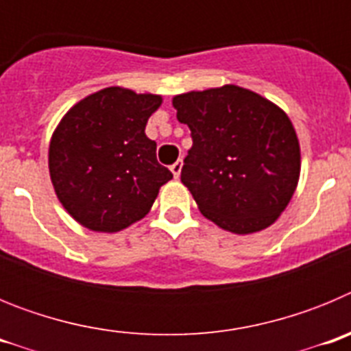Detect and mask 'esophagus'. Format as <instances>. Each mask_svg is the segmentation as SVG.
Masks as SVG:
<instances>
[{
	"instance_id": "34e87169",
	"label": "esophagus",
	"mask_w": 351,
	"mask_h": 351,
	"mask_svg": "<svg viewBox=\"0 0 351 351\" xmlns=\"http://www.w3.org/2000/svg\"><path fill=\"white\" fill-rule=\"evenodd\" d=\"M170 170H172L173 178H179V176H181V170H182V160L176 161V163H173V165L170 167Z\"/></svg>"
}]
</instances>
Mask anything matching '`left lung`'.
I'll list each match as a JSON object with an SVG mask.
<instances>
[{
  "label": "left lung",
  "instance_id": "1",
  "mask_svg": "<svg viewBox=\"0 0 351 351\" xmlns=\"http://www.w3.org/2000/svg\"><path fill=\"white\" fill-rule=\"evenodd\" d=\"M172 105L191 130L181 181L198 210L232 234L271 226L300 178L299 138L287 112L234 84L176 95Z\"/></svg>",
  "mask_w": 351,
  "mask_h": 351
}]
</instances>
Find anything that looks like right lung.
<instances>
[{"label": "right lung", "mask_w": 351, "mask_h": 351, "mask_svg": "<svg viewBox=\"0 0 351 351\" xmlns=\"http://www.w3.org/2000/svg\"><path fill=\"white\" fill-rule=\"evenodd\" d=\"M160 95L105 88L61 117L49 144L56 197L79 225L93 232L125 230L151 210L172 172L156 160L145 125Z\"/></svg>", "instance_id": "obj_1"}]
</instances>
